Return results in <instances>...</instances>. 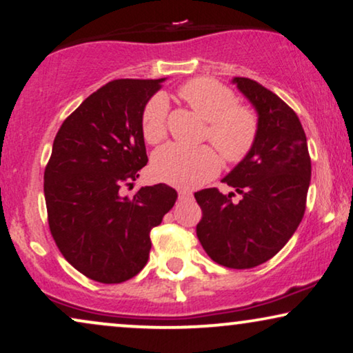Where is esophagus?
I'll use <instances>...</instances> for the list:
<instances>
[{
	"label": "esophagus",
	"mask_w": 353,
	"mask_h": 353,
	"mask_svg": "<svg viewBox=\"0 0 353 353\" xmlns=\"http://www.w3.org/2000/svg\"><path fill=\"white\" fill-rule=\"evenodd\" d=\"M178 196H180V199H191L192 192L186 191V190H181V191H178Z\"/></svg>",
	"instance_id": "1"
}]
</instances>
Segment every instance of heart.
<instances>
[{"label":"heart","instance_id":"1","mask_svg":"<svg viewBox=\"0 0 353 353\" xmlns=\"http://www.w3.org/2000/svg\"><path fill=\"white\" fill-rule=\"evenodd\" d=\"M178 93L207 122L205 138L219 149L225 161L239 162L248 156L257 138V119L252 110L238 105L228 86L210 79L186 81ZM167 99L156 94L144 105L141 133L149 144L165 137ZM220 156L214 148H185L170 143L152 156V173L168 185L191 190L209 181L220 170Z\"/></svg>","mask_w":353,"mask_h":353}]
</instances>
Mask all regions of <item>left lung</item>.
Instances as JSON below:
<instances>
[{"label":"left lung","instance_id":"obj_1","mask_svg":"<svg viewBox=\"0 0 353 353\" xmlns=\"http://www.w3.org/2000/svg\"><path fill=\"white\" fill-rule=\"evenodd\" d=\"M233 83L257 112V138L223 178L234 192L221 194L216 188L194 192L202 209L196 233L214 262L244 270L276 255L297 230L312 162L297 114L257 81L234 77Z\"/></svg>","mask_w":353,"mask_h":353}]
</instances>
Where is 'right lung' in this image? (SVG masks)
<instances>
[{
    "instance_id": "right-lung-1",
    "label": "right lung",
    "mask_w": 353,
    "mask_h": 353,
    "mask_svg": "<svg viewBox=\"0 0 353 353\" xmlns=\"http://www.w3.org/2000/svg\"><path fill=\"white\" fill-rule=\"evenodd\" d=\"M159 80H114L90 94L61 125L45 170L48 221L61 254L86 278L123 283L146 265L149 233L175 205L176 191L133 185L148 163L144 105Z\"/></svg>"
}]
</instances>
